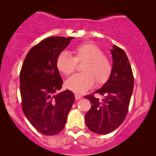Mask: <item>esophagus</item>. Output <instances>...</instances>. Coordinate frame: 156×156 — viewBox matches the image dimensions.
Instances as JSON below:
<instances>
[{
    "label": "esophagus",
    "instance_id": "obj_1",
    "mask_svg": "<svg viewBox=\"0 0 156 156\" xmlns=\"http://www.w3.org/2000/svg\"><path fill=\"white\" fill-rule=\"evenodd\" d=\"M74 96H75V99H76V100H79V99H82V95L79 94H74Z\"/></svg>",
    "mask_w": 156,
    "mask_h": 156
}]
</instances>
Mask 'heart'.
I'll list each match as a JSON object with an SVG mask.
<instances>
[{
  "instance_id": "1",
  "label": "heart",
  "mask_w": 156,
  "mask_h": 156,
  "mask_svg": "<svg viewBox=\"0 0 156 156\" xmlns=\"http://www.w3.org/2000/svg\"><path fill=\"white\" fill-rule=\"evenodd\" d=\"M73 52L74 57L63 51L57 60L58 69L66 75L74 72L76 62H84L82 67L83 72L74 74L67 80L66 86L68 89L82 93L91 88L95 81L97 84H101L108 80L112 72V63L99 47L87 42L76 46Z\"/></svg>"
}]
</instances>
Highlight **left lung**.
Masks as SVG:
<instances>
[{
  "mask_svg": "<svg viewBox=\"0 0 156 156\" xmlns=\"http://www.w3.org/2000/svg\"><path fill=\"white\" fill-rule=\"evenodd\" d=\"M112 72L107 82L94 93L103 96L99 100L93 94L85 96L91 108L85 114V123L91 131L105 135L116 129L126 116L133 93L134 80L126 52L116 45L111 50Z\"/></svg>",
  "mask_w": 156,
  "mask_h": 156,
  "instance_id": "1",
  "label": "left lung"
}]
</instances>
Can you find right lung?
Listing matches in <instances>:
<instances>
[{"label": "right lung", "mask_w": 156, "mask_h": 156, "mask_svg": "<svg viewBox=\"0 0 156 156\" xmlns=\"http://www.w3.org/2000/svg\"><path fill=\"white\" fill-rule=\"evenodd\" d=\"M73 37H50L33 47L25 57L20 74V91L24 114L44 135L62 131L75 97L69 90L57 93L62 80L57 57Z\"/></svg>", "instance_id": "add662e5"}]
</instances>
